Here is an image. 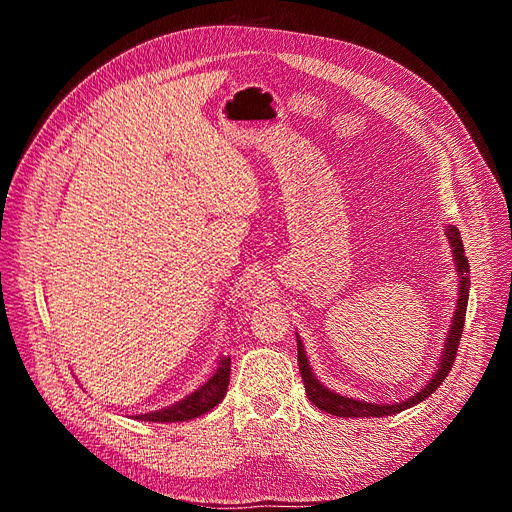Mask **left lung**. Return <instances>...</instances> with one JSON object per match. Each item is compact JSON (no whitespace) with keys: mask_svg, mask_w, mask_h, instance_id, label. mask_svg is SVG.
I'll return each mask as SVG.
<instances>
[{"mask_svg":"<svg viewBox=\"0 0 512 512\" xmlns=\"http://www.w3.org/2000/svg\"><path fill=\"white\" fill-rule=\"evenodd\" d=\"M447 238L451 240L453 246V257L457 261V272L461 274V287H459V300H457V312H455V319L451 325V332H449V340H447V349H444L442 355V364L438 366V372L434 374V378L430 383H427L421 391H417L412 398H408L406 402L400 404H370V402H359L353 398H346V395H338L334 391H329L327 387H323L315 374L310 372L308 366V359L304 353V346L298 340V366H300V374H302V381L308 393V400L315 404L319 410L329 412V415L334 417H344V419H361V417H389L395 415V412L406 410L410 406H415L419 402H423L425 398H430V395L442 385L444 378L449 376L453 364H455V355L459 349V340H461V332H464V321H466V308H468V293H470V280H468V257L464 255V242L459 238V229L457 227H447Z\"/></svg>","mask_w":512,"mask_h":512,"instance_id":"1","label":"left lung"}]
</instances>
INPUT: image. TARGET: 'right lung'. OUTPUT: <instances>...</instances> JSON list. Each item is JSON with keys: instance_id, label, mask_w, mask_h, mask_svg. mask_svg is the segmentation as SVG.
<instances>
[{"instance_id": "1", "label": "right lung", "mask_w": 512, "mask_h": 512, "mask_svg": "<svg viewBox=\"0 0 512 512\" xmlns=\"http://www.w3.org/2000/svg\"><path fill=\"white\" fill-rule=\"evenodd\" d=\"M229 364H232V359L223 357L217 372L208 378V383H204L200 389L187 395L185 400H180L174 406L161 408L155 412H144V415H136L134 419L157 421V423H176V421H189V419L204 415V412L212 410L225 398L227 385H229Z\"/></svg>"}]
</instances>
